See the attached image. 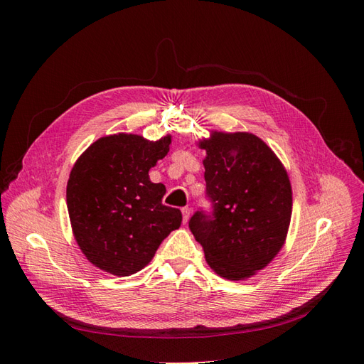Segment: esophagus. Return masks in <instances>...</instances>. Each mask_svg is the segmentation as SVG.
I'll return each mask as SVG.
<instances>
[{
	"instance_id": "1",
	"label": "esophagus",
	"mask_w": 364,
	"mask_h": 364,
	"mask_svg": "<svg viewBox=\"0 0 364 364\" xmlns=\"http://www.w3.org/2000/svg\"><path fill=\"white\" fill-rule=\"evenodd\" d=\"M182 214H183V223H186V222H188L190 215H191V208H188V206L182 208Z\"/></svg>"
}]
</instances>
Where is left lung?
Instances as JSON below:
<instances>
[{"instance_id": "obj_1", "label": "left lung", "mask_w": 364, "mask_h": 364, "mask_svg": "<svg viewBox=\"0 0 364 364\" xmlns=\"http://www.w3.org/2000/svg\"><path fill=\"white\" fill-rule=\"evenodd\" d=\"M213 215L197 211L190 229L218 277H253L278 255L291 218V183L273 150L249 132H211L199 141Z\"/></svg>"}]
</instances>
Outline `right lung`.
<instances>
[{
  "label": "right lung",
  "mask_w": 364,
  "mask_h": 364,
  "mask_svg": "<svg viewBox=\"0 0 364 364\" xmlns=\"http://www.w3.org/2000/svg\"><path fill=\"white\" fill-rule=\"evenodd\" d=\"M171 135L149 141L117 134L97 139L75 161L67 185L74 238L95 267L115 277L144 269L165 237L182 223L162 205L165 186L149 170L170 151Z\"/></svg>",
  "instance_id": "add662e5"
}]
</instances>
